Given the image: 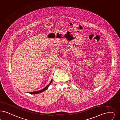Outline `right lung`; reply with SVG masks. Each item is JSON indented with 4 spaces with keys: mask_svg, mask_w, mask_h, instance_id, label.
I'll return each instance as SVG.
<instances>
[{
    "mask_svg": "<svg viewBox=\"0 0 120 120\" xmlns=\"http://www.w3.org/2000/svg\"><path fill=\"white\" fill-rule=\"evenodd\" d=\"M52 81H53V79H51V81L50 82V83L48 84V85H47V86H45V87H44L42 90H39V91H34V92H29V93L31 94H37L40 93H41V92H43V91L46 90L48 89V88L49 87V86L50 85V84L51 83V82H52Z\"/></svg>",
    "mask_w": 120,
    "mask_h": 120,
    "instance_id": "add662e5",
    "label": "right lung"
}]
</instances>
